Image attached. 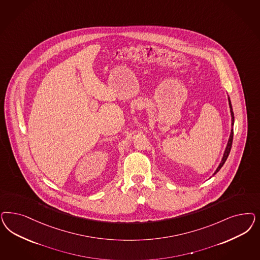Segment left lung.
I'll use <instances>...</instances> for the list:
<instances>
[{
    "mask_svg": "<svg viewBox=\"0 0 260 260\" xmlns=\"http://www.w3.org/2000/svg\"><path fill=\"white\" fill-rule=\"evenodd\" d=\"M229 104H230V108H231V115H232V125H234V122H235V116H234V112H233V107H232V103H231V101H230V98H229ZM233 139H234V130L232 129L231 136H230L229 142H228V144H226V150H225V153H224L223 159H222V160H221V162H220L219 167H218L217 169H216V171L214 172V174H216L218 171L221 169V168L223 167V165L225 164V161H226V159H228V157H229V154H230L231 149H232V145H233ZM214 174H213V175H214Z\"/></svg>",
    "mask_w": 260,
    "mask_h": 260,
    "instance_id": "1",
    "label": "left lung"
}]
</instances>
